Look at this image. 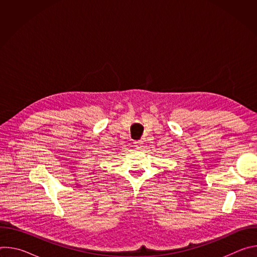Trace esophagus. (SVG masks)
I'll return each mask as SVG.
<instances>
[{"mask_svg": "<svg viewBox=\"0 0 257 257\" xmlns=\"http://www.w3.org/2000/svg\"><path fill=\"white\" fill-rule=\"evenodd\" d=\"M134 143H135V145H134V146H135L136 149L140 150V149L142 148V144H143V143H142V141H141V140H139V141H135Z\"/></svg>", "mask_w": 257, "mask_h": 257, "instance_id": "1", "label": "esophagus"}]
</instances>
